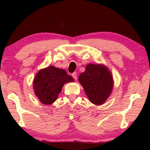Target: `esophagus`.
Wrapping results in <instances>:
<instances>
[{
  "instance_id": "obj_1",
  "label": "esophagus",
  "mask_w": 150,
  "mask_h": 150,
  "mask_svg": "<svg viewBox=\"0 0 150 150\" xmlns=\"http://www.w3.org/2000/svg\"><path fill=\"white\" fill-rule=\"evenodd\" d=\"M72 77H73V79H74L75 80L77 79V73H76V72H74L72 73Z\"/></svg>"
}]
</instances>
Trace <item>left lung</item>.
<instances>
[{"instance_id": "8db88e82", "label": "left lung", "mask_w": 150, "mask_h": 150, "mask_svg": "<svg viewBox=\"0 0 150 150\" xmlns=\"http://www.w3.org/2000/svg\"><path fill=\"white\" fill-rule=\"evenodd\" d=\"M79 81L88 99L96 105H103L113 88L112 75L106 66L100 64H88L85 72L79 77Z\"/></svg>"}]
</instances>
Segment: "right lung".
I'll use <instances>...</instances> for the list:
<instances>
[{
	"instance_id": "1",
	"label": "right lung",
	"mask_w": 150,
	"mask_h": 150,
	"mask_svg": "<svg viewBox=\"0 0 150 150\" xmlns=\"http://www.w3.org/2000/svg\"><path fill=\"white\" fill-rule=\"evenodd\" d=\"M73 81L65 70L52 65L38 72L33 81V87L40 102L49 105L56 100L63 85Z\"/></svg>"
}]
</instances>
